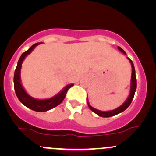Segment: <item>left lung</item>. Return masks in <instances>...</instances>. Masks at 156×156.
<instances>
[{
  "label": "left lung",
  "mask_w": 156,
  "mask_h": 156,
  "mask_svg": "<svg viewBox=\"0 0 156 156\" xmlns=\"http://www.w3.org/2000/svg\"><path fill=\"white\" fill-rule=\"evenodd\" d=\"M118 49L120 50L122 53H123L124 54L126 55V53L125 52V50H123L122 48H121L120 47H118ZM127 59H129L130 62V65H131L132 67V73H131V79H130V94H129L128 97L126 100V101L120 106L119 107H118L115 109L111 110V111H100V110L97 109V108L92 107V106L90 105L89 102H88V99L87 97V105L89 106V108H90L91 111L94 112V113H96L97 115H98L99 116H101V117H104V118H108V117H111V116L119 114V113L125 111V109H127V107L130 105L131 103L132 100L133 99V97H134V94L135 91H136V75H135V69H134V66H133V62L130 59H129L128 57H127Z\"/></svg>",
  "instance_id": "obj_1"
}]
</instances>
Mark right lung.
Here are the masks:
<instances>
[{"instance_id": "1", "label": "right lung", "mask_w": 156, "mask_h": 156, "mask_svg": "<svg viewBox=\"0 0 156 156\" xmlns=\"http://www.w3.org/2000/svg\"><path fill=\"white\" fill-rule=\"evenodd\" d=\"M42 42L40 43H36L33 44L32 46L27 51L24 52L23 54L20 56V59L17 63V66L16 68L15 72H14V89H15L16 94L17 97H18L19 100L23 103L24 106L28 107L30 109L34 110L36 112H46L48 110L51 109V108L56 107L58 105L60 104L62 102V100L65 98L66 93L68 90L71 87L74 85L73 84H68L66 86L59 94L55 95L54 97H51L49 99H45V100H38V99H35L31 97V96L27 94L26 90H25L24 87H23V84L21 83V77H20V72H21L22 68V63H23V60L25 58L31 53L34 48L37 45L41 44Z\"/></svg>"}]
</instances>
